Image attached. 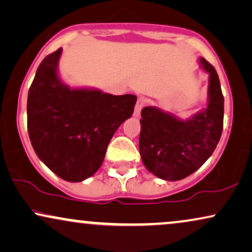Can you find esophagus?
Segmentation results:
<instances>
[{"mask_svg":"<svg viewBox=\"0 0 252 252\" xmlns=\"http://www.w3.org/2000/svg\"><path fill=\"white\" fill-rule=\"evenodd\" d=\"M145 103H146V99L145 98H143V96H140V98H138V100H137V102H136L135 112H133V115L139 116L140 110L143 109V107L145 106Z\"/></svg>","mask_w":252,"mask_h":252,"instance_id":"34e87169","label":"esophagus"}]
</instances>
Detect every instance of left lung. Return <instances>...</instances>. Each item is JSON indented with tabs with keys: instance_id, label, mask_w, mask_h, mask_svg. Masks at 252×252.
Returning <instances> with one entry per match:
<instances>
[{
	"instance_id": "1",
	"label": "left lung",
	"mask_w": 252,
	"mask_h": 252,
	"mask_svg": "<svg viewBox=\"0 0 252 252\" xmlns=\"http://www.w3.org/2000/svg\"><path fill=\"white\" fill-rule=\"evenodd\" d=\"M209 73L206 108L181 120L154 106L142 109L139 153L150 173L166 181H179L196 172L216 150L223 126V95L213 65L204 58Z\"/></svg>"
}]
</instances>
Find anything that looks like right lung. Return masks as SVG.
<instances>
[{
    "label": "right lung",
    "mask_w": 252,
    "mask_h": 252,
    "mask_svg": "<svg viewBox=\"0 0 252 252\" xmlns=\"http://www.w3.org/2000/svg\"><path fill=\"white\" fill-rule=\"evenodd\" d=\"M62 48L40 63L29 90L28 131L36 156L68 182H80L100 168L107 146L131 117L137 96L96 89H71L58 72Z\"/></svg>",
    "instance_id": "right-lung-1"
}]
</instances>
